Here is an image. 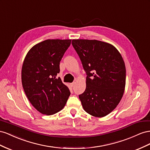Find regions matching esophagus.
I'll list each match as a JSON object with an SVG mask.
<instances>
[{
    "label": "esophagus",
    "instance_id": "34e87169",
    "mask_svg": "<svg viewBox=\"0 0 150 150\" xmlns=\"http://www.w3.org/2000/svg\"><path fill=\"white\" fill-rule=\"evenodd\" d=\"M75 85V82H72V83H70V86H71V87H74Z\"/></svg>",
    "mask_w": 150,
    "mask_h": 150
}]
</instances>
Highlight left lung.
<instances>
[{
  "mask_svg": "<svg viewBox=\"0 0 150 150\" xmlns=\"http://www.w3.org/2000/svg\"><path fill=\"white\" fill-rule=\"evenodd\" d=\"M71 43L87 75L86 88L79 95L83 108L94 117H104L116 108L125 92V62L119 51L108 42L73 40Z\"/></svg>",
  "mask_w": 150,
  "mask_h": 150,
  "instance_id": "1",
  "label": "left lung"
}]
</instances>
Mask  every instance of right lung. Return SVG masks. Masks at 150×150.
Masks as SVG:
<instances>
[{"instance_id":"1","label":"right lung","mask_w":150,"mask_h":150,"mask_svg":"<svg viewBox=\"0 0 150 150\" xmlns=\"http://www.w3.org/2000/svg\"><path fill=\"white\" fill-rule=\"evenodd\" d=\"M71 41H43L32 47L24 58L21 71L23 87L31 104L42 114L60 111L70 95L69 88L57 75Z\"/></svg>"}]
</instances>
